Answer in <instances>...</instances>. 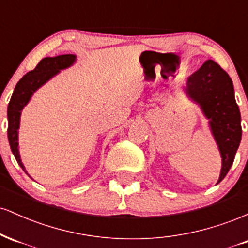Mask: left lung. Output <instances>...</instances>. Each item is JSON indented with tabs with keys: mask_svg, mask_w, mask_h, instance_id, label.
I'll return each mask as SVG.
<instances>
[{
	"mask_svg": "<svg viewBox=\"0 0 248 248\" xmlns=\"http://www.w3.org/2000/svg\"><path fill=\"white\" fill-rule=\"evenodd\" d=\"M184 90L209 119L221 156V171L217 182L220 183L232 167L243 132L233 82L217 62L209 59L187 78Z\"/></svg>",
	"mask_w": 248,
	"mask_h": 248,
	"instance_id": "left-lung-1",
	"label": "left lung"
}]
</instances>
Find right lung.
Listing matches in <instances>:
<instances>
[{
  "mask_svg": "<svg viewBox=\"0 0 248 248\" xmlns=\"http://www.w3.org/2000/svg\"><path fill=\"white\" fill-rule=\"evenodd\" d=\"M75 62V55H61L43 58L35 67V70L28 72L21 80L17 82L15 90H14L9 105H8V140H9L11 152L15 156L17 163L21 166L25 172L27 170L22 163L18 152V128L22 109L42 85L49 81L52 77L59 73L61 70L70 67Z\"/></svg>",
  "mask_w": 248,
  "mask_h": 248,
  "instance_id": "add662e5",
  "label": "right lung"
}]
</instances>
